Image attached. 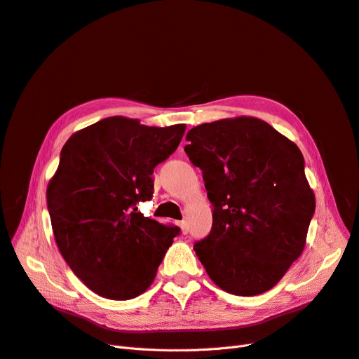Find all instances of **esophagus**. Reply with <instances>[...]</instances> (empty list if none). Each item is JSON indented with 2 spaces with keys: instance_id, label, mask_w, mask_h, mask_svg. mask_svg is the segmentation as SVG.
I'll list each match as a JSON object with an SVG mask.
<instances>
[{
  "instance_id": "obj_1",
  "label": "esophagus",
  "mask_w": 359,
  "mask_h": 359,
  "mask_svg": "<svg viewBox=\"0 0 359 359\" xmlns=\"http://www.w3.org/2000/svg\"><path fill=\"white\" fill-rule=\"evenodd\" d=\"M178 226L181 228V233H182V234H187V233H189V225H187V221H181V222H178Z\"/></svg>"
}]
</instances>
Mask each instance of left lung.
I'll return each instance as SVG.
<instances>
[{
  "label": "left lung",
  "instance_id": "1",
  "mask_svg": "<svg viewBox=\"0 0 359 359\" xmlns=\"http://www.w3.org/2000/svg\"><path fill=\"white\" fill-rule=\"evenodd\" d=\"M185 140L213 206L210 234L194 245L200 262L226 293L271 290L302 255L315 210L304 154L253 116L197 125Z\"/></svg>",
  "mask_w": 359,
  "mask_h": 359
}]
</instances>
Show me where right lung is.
Listing matches in <instances>:
<instances>
[{
	"instance_id": "1",
	"label": "right lung",
	"mask_w": 359,
	"mask_h": 359,
	"mask_svg": "<svg viewBox=\"0 0 359 359\" xmlns=\"http://www.w3.org/2000/svg\"><path fill=\"white\" fill-rule=\"evenodd\" d=\"M185 125L111 116L72 134L47 187L54 238L75 276L98 296L144 293L180 228L142 217L154 168L177 150Z\"/></svg>"
}]
</instances>
